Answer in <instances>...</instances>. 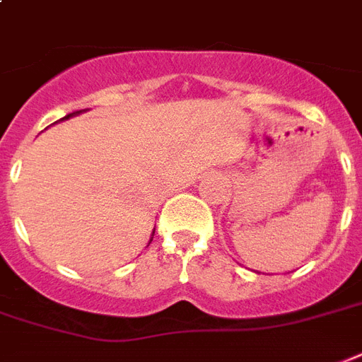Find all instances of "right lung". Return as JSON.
<instances>
[{
  "instance_id": "1",
  "label": "right lung",
  "mask_w": 362,
  "mask_h": 362,
  "mask_svg": "<svg viewBox=\"0 0 362 362\" xmlns=\"http://www.w3.org/2000/svg\"><path fill=\"white\" fill-rule=\"evenodd\" d=\"M81 112H84V110H76V112H71V115L64 116L62 120H69V118H73V116H76V115H81ZM153 231H156V229H153ZM153 231H152V237H150V242H152V238H153ZM150 242H148V244H150Z\"/></svg>"
}]
</instances>
